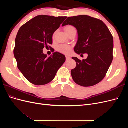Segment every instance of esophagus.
Listing matches in <instances>:
<instances>
[{
	"label": "esophagus",
	"instance_id": "esophagus-1",
	"mask_svg": "<svg viewBox=\"0 0 128 128\" xmlns=\"http://www.w3.org/2000/svg\"><path fill=\"white\" fill-rule=\"evenodd\" d=\"M66 60L67 61V60H70L71 59V58L70 56H66Z\"/></svg>",
	"mask_w": 128,
	"mask_h": 128
}]
</instances>
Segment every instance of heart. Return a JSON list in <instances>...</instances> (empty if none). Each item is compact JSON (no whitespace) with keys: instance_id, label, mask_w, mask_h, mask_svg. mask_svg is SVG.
Masks as SVG:
<instances>
[{"instance_id":"obj_1","label":"heart","mask_w":128,"mask_h":128,"mask_svg":"<svg viewBox=\"0 0 128 128\" xmlns=\"http://www.w3.org/2000/svg\"><path fill=\"white\" fill-rule=\"evenodd\" d=\"M76 30L75 28L72 26H66L65 28V31L66 32V33L72 32V30ZM58 51L62 53L68 54L70 53L71 51V47L68 45L62 44L59 45L58 47Z\"/></svg>"}]
</instances>
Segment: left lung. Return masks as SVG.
I'll use <instances>...</instances> for the list:
<instances>
[{
	"label": "left lung",
	"instance_id": "1",
	"mask_svg": "<svg viewBox=\"0 0 128 128\" xmlns=\"http://www.w3.org/2000/svg\"><path fill=\"white\" fill-rule=\"evenodd\" d=\"M68 24L75 26L78 33L74 51L88 54L83 60L72 57L76 62L71 70L72 79L80 86H94L105 77L113 61V36L102 20L88 15L68 17L62 26Z\"/></svg>",
	"mask_w": 128,
	"mask_h": 128
}]
</instances>
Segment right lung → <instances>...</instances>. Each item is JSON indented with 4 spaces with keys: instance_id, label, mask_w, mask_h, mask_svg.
Listing matches in <instances>:
<instances>
[{
    "instance_id": "right-lung-1",
    "label": "right lung",
    "mask_w": 128,
    "mask_h": 128,
    "mask_svg": "<svg viewBox=\"0 0 128 128\" xmlns=\"http://www.w3.org/2000/svg\"><path fill=\"white\" fill-rule=\"evenodd\" d=\"M66 18L38 15L19 29L15 38L14 55L18 69L32 84L42 86L51 82L65 62L66 56L62 54L54 52L48 58L42 50L52 44L53 34Z\"/></svg>"
}]
</instances>
